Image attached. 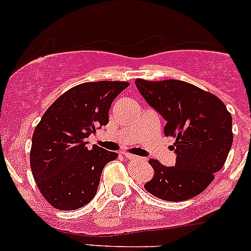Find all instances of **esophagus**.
I'll use <instances>...</instances> for the list:
<instances>
[{
  "label": "esophagus",
  "instance_id": "esophagus-1",
  "mask_svg": "<svg viewBox=\"0 0 251 251\" xmlns=\"http://www.w3.org/2000/svg\"><path fill=\"white\" fill-rule=\"evenodd\" d=\"M125 155H126V158L130 159V160H144V159L141 158V156H136V155H133V154H130V153H126Z\"/></svg>",
  "mask_w": 251,
  "mask_h": 251
}]
</instances>
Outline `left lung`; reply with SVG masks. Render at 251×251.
<instances>
[{"instance_id":"1","label":"left lung","mask_w":251,"mask_h":251,"mask_svg":"<svg viewBox=\"0 0 251 251\" xmlns=\"http://www.w3.org/2000/svg\"><path fill=\"white\" fill-rule=\"evenodd\" d=\"M146 102L166 120L165 136L174 137L175 166L151 159L154 176L147 192L168 201L198 196L221 170L233 142L232 116L220 98L181 80L136 78Z\"/></svg>"}]
</instances>
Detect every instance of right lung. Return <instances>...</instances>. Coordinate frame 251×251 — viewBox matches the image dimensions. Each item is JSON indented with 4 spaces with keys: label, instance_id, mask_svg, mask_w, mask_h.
I'll return each instance as SVG.
<instances>
[{
    "label": "right lung",
    "instance_id": "add662e5",
    "mask_svg": "<svg viewBox=\"0 0 251 251\" xmlns=\"http://www.w3.org/2000/svg\"><path fill=\"white\" fill-rule=\"evenodd\" d=\"M128 82L97 81L74 86L46 110L30 151L32 176L44 198L58 210H76L96 196L100 174L118 153L86 138L109 123L110 105Z\"/></svg>",
    "mask_w": 251,
    "mask_h": 251
}]
</instances>
